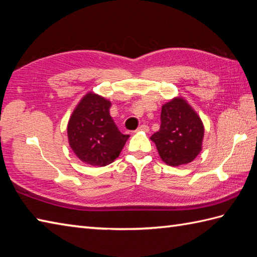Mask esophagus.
Here are the masks:
<instances>
[{
    "label": "esophagus",
    "mask_w": 257,
    "mask_h": 257,
    "mask_svg": "<svg viewBox=\"0 0 257 257\" xmlns=\"http://www.w3.org/2000/svg\"><path fill=\"white\" fill-rule=\"evenodd\" d=\"M138 132H145V133H148L149 132V127L147 124H140L138 127Z\"/></svg>",
    "instance_id": "1"
}]
</instances>
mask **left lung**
Segmentation results:
<instances>
[{
  "instance_id": "8db88e82",
  "label": "left lung",
  "mask_w": 257,
  "mask_h": 257,
  "mask_svg": "<svg viewBox=\"0 0 257 257\" xmlns=\"http://www.w3.org/2000/svg\"><path fill=\"white\" fill-rule=\"evenodd\" d=\"M159 132L150 137L167 165L178 167L195 159L202 149L204 127L200 117L182 98L162 106Z\"/></svg>"
}]
</instances>
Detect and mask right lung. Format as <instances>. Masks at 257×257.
<instances>
[{
    "label": "right lung",
    "mask_w": 257,
    "mask_h": 257,
    "mask_svg": "<svg viewBox=\"0 0 257 257\" xmlns=\"http://www.w3.org/2000/svg\"><path fill=\"white\" fill-rule=\"evenodd\" d=\"M111 103L88 92L75 108L67 134L69 146L79 159L94 167H105L121 152L129 135L119 132L109 113Z\"/></svg>",
    "instance_id": "right-lung-1"
}]
</instances>
